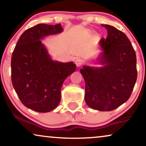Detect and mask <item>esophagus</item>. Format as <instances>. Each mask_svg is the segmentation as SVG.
Masks as SVG:
<instances>
[{
  "mask_svg": "<svg viewBox=\"0 0 146 146\" xmlns=\"http://www.w3.org/2000/svg\"><path fill=\"white\" fill-rule=\"evenodd\" d=\"M75 64H76L78 67L81 66L82 65V60L80 58H77L75 60Z\"/></svg>",
  "mask_w": 146,
  "mask_h": 146,
  "instance_id": "obj_1",
  "label": "esophagus"
}]
</instances>
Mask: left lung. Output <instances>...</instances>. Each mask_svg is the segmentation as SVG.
<instances>
[{"label": "left lung", "instance_id": "left-lung-1", "mask_svg": "<svg viewBox=\"0 0 146 146\" xmlns=\"http://www.w3.org/2000/svg\"><path fill=\"white\" fill-rule=\"evenodd\" d=\"M108 36L100 41L103 52L99 58L104 66H84L85 101L94 110L111 111L129 98L136 82L135 52L126 35L110 25Z\"/></svg>", "mask_w": 146, "mask_h": 146}]
</instances>
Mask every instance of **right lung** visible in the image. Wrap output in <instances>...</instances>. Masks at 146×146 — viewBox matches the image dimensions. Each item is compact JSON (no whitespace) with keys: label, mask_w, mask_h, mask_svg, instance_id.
<instances>
[{"label":"right lung","mask_w":146,"mask_h":146,"mask_svg":"<svg viewBox=\"0 0 146 146\" xmlns=\"http://www.w3.org/2000/svg\"><path fill=\"white\" fill-rule=\"evenodd\" d=\"M63 31L60 24H38L24 32L11 58V80L21 102L38 112L56 108L65 79L76 70L72 62L52 60L40 39Z\"/></svg>","instance_id":"1"}]
</instances>
